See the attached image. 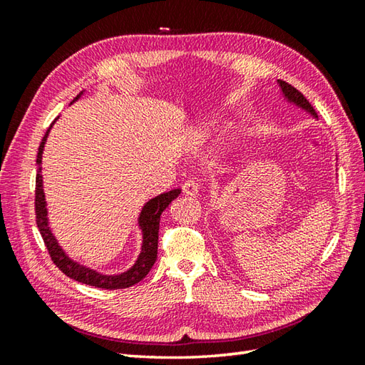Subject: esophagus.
Listing matches in <instances>:
<instances>
[{
  "label": "esophagus",
  "mask_w": 365,
  "mask_h": 365,
  "mask_svg": "<svg viewBox=\"0 0 365 365\" xmlns=\"http://www.w3.org/2000/svg\"><path fill=\"white\" fill-rule=\"evenodd\" d=\"M200 187H202V185H200V182H199V180H196V178H190V180H187V182L183 183L182 190H183L185 195H188V196H196L197 192L200 191Z\"/></svg>",
  "instance_id": "1"
}]
</instances>
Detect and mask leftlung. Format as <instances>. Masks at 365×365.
<instances>
[{
  "mask_svg": "<svg viewBox=\"0 0 365 365\" xmlns=\"http://www.w3.org/2000/svg\"><path fill=\"white\" fill-rule=\"evenodd\" d=\"M279 84H281L284 96H285L287 100H289V102H292V103H294V105H298V106H301V108H304L306 111H309V113H311L312 115H315V118H317V113H315V110H314V106H312L311 103H309V100H307L304 96H302L297 88H293L292 84L285 83V81H282V80H279Z\"/></svg>",
  "mask_w": 365,
  "mask_h": 365,
  "instance_id": "8db88e82",
  "label": "left lung"
}]
</instances>
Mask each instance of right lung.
Wrapping results in <instances>:
<instances>
[{"instance_id": "add662e5", "label": "right lung", "mask_w": 365, "mask_h": 365, "mask_svg": "<svg viewBox=\"0 0 365 365\" xmlns=\"http://www.w3.org/2000/svg\"><path fill=\"white\" fill-rule=\"evenodd\" d=\"M78 98V96H76ZM75 98V100H76ZM50 128L46 130V133L42 139L41 145H38V152H37V165L42 163V152H43V144L45 139L48 136ZM180 195V190H170L168 192H163V195L153 197L149 200L143 208L141 215H139V226L143 229V250L136 263L131 267L128 271L118 276H105V274H98L96 271H92L89 268H84L78 263H75L71 260L64 254V251L61 250L56 240H54L53 234L50 232L48 227V221H46V208H45V197H43V190H42V178L41 174H37L36 177V199H34V210H36V222L38 232L43 238V243L48 250L50 257L53 260L54 265H56L66 276H68L73 281H78L81 284L92 285V287H98V289H105V290H118V289H127V287H131L138 284L139 281L149 274V271L152 269L155 260H157V254H158V230H160V216L163 210L173 202V200Z\"/></svg>"}]
</instances>
